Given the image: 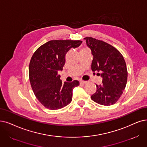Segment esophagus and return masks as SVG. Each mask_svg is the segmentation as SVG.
I'll use <instances>...</instances> for the list:
<instances>
[{
    "mask_svg": "<svg viewBox=\"0 0 147 147\" xmlns=\"http://www.w3.org/2000/svg\"><path fill=\"white\" fill-rule=\"evenodd\" d=\"M87 83V81H80V84L81 85H85Z\"/></svg>",
    "mask_w": 147,
    "mask_h": 147,
    "instance_id": "obj_1",
    "label": "esophagus"
}]
</instances>
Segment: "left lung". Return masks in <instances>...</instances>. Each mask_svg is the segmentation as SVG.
Masks as SVG:
<instances>
[{"label": "left lung", "mask_w": 147, "mask_h": 147, "mask_svg": "<svg viewBox=\"0 0 147 147\" xmlns=\"http://www.w3.org/2000/svg\"><path fill=\"white\" fill-rule=\"evenodd\" d=\"M84 39L93 56L92 71L101 72L98 74L102 78V84L96 85V91L91 99L101 105H113L120 98L127 82L124 58L118 49L104 41L90 37Z\"/></svg>", "instance_id": "left-lung-1"}]
</instances>
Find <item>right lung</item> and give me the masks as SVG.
I'll use <instances>...</instances> for the list:
<instances>
[{
    "mask_svg": "<svg viewBox=\"0 0 147 147\" xmlns=\"http://www.w3.org/2000/svg\"><path fill=\"white\" fill-rule=\"evenodd\" d=\"M81 40H54L40 46L31 57L29 78L32 89L39 102L50 110L66 106L72 101V91L79 81L62 83L58 70H62L65 55L71 48H76Z\"/></svg>",
    "mask_w": 147,
    "mask_h": 147,
    "instance_id": "right-lung-1",
    "label": "right lung"
}]
</instances>
